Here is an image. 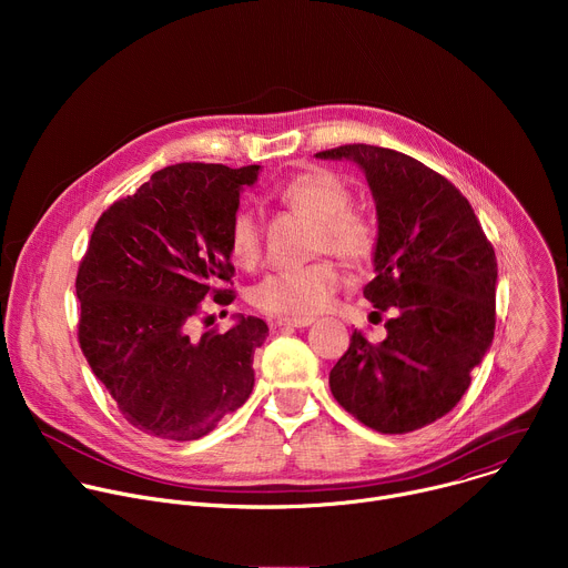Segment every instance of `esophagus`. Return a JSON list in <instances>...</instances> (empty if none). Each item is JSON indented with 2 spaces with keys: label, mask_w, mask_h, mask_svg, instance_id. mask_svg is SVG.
<instances>
[{
  "label": "esophagus",
  "mask_w": 568,
  "mask_h": 568,
  "mask_svg": "<svg viewBox=\"0 0 568 568\" xmlns=\"http://www.w3.org/2000/svg\"><path fill=\"white\" fill-rule=\"evenodd\" d=\"M314 318L307 316V318H298V316H278L276 318V326L278 328H307L312 326Z\"/></svg>",
  "instance_id": "1"
}]
</instances>
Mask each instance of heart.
<instances>
[{"label": "heart", "instance_id": "heart-1", "mask_svg": "<svg viewBox=\"0 0 568 568\" xmlns=\"http://www.w3.org/2000/svg\"><path fill=\"white\" fill-rule=\"evenodd\" d=\"M281 200L296 213L314 220L312 252H331L346 263H362L375 247L373 222L351 206V189L328 171H305L285 182ZM231 256L240 265H256L263 256V222L252 206H240L229 226ZM342 285L331 258L267 274L252 290V303L270 314L307 318L326 310Z\"/></svg>", "mask_w": 568, "mask_h": 568}]
</instances>
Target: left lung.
I'll use <instances>...</instances> for the list:
<instances>
[{"label":"left lung","instance_id":"obj_1","mask_svg":"<svg viewBox=\"0 0 568 568\" xmlns=\"http://www.w3.org/2000/svg\"><path fill=\"white\" fill-rule=\"evenodd\" d=\"M364 171L377 211L375 278L364 296L388 312L386 337L359 331L331 371L342 407L379 434L449 414L495 337L497 258L471 204L418 159L351 143L316 152Z\"/></svg>","mask_w":568,"mask_h":568}]
</instances>
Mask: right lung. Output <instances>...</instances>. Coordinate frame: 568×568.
Segmentation results:
<instances>
[{
  "mask_svg": "<svg viewBox=\"0 0 568 568\" xmlns=\"http://www.w3.org/2000/svg\"><path fill=\"white\" fill-rule=\"evenodd\" d=\"M261 166L175 164L97 222L78 267V342L123 418L156 438L197 440L247 402L267 323L189 335L204 296L229 305V226Z\"/></svg>",
  "mask_w": 568,
  "mask_h": 568,
  "instance_id": "add662e5",
  "label": "right lung"
}]
</instances>
